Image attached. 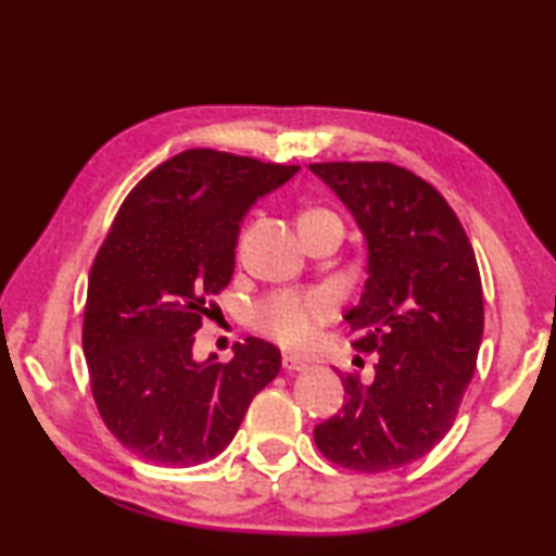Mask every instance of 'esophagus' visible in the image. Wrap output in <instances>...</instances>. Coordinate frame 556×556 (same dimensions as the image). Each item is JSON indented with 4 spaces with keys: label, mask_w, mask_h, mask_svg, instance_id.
Instances as JSON below:
<instances>
[{
    "label": "esophagus",
    "mask_w": 556,
    "mask_h": 556,
    "mask_svg": "<svg viewBox=\"0 0 556 556\" xmlns=\"http://www.w3.org/2000/svg\"><path fill=\"white\" fill-rule=\"evenodd\" d=\"M281 368H285V372H304V370H306V365H304V363H299V361H294V357L285 355V357H281Z\"/></svg>",
    "instance_id": "esophagus-1"
}]
</instances>
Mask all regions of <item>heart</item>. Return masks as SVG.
Instances as JSON below:
<instances>
[{"mask_svg": "<svg viewBox=\"0 0 556 556\" xmlns=\"http://www.w3.org/2000/svg\"><path fill=\"white\" fill-rule=\"evenodd\" d=\"M321 220H338L333 213L314 208L301 215V225H312ZM331 306L328 301L318 294L312 296H296V294H279L267 299L265 304L257 306L255 324L267 336L275 338L277 343L291 351H301V348L312 345L316 338L318 326H321Z\"/></svg>", "mask_w": 556, "mask_h": 556, "instance_id": "heart-1", "label": "heart"}]
</instances>
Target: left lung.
<instances>
[{"label": "left lung", "mask_w": 556, "mask_h": 556, "mask_svg": "<svg viewBox=\"0 0 556 556\" xmlns=\"http://www.w3.org/2000/svg\"><path fill=\"white\" fill-rule=\"evenodd\" d=\"M365 240V287L345 314L375 378L345 375L343 407L314 429L333 464L382 473L429 454L454 425L483 338L473 248L434 186L394 164H312Z\"/></svg>", "instance_id": "1"}]
</instances>
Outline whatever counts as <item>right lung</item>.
Masks as SVG:
<instances>
[{"instance_id": "obj_1", "label": "right lung", "mask_w": 556, "mask_h": 556, "mask_svg": "<svg viewBox=\"0 0 556 556\" xmlns=\"http://www.w3.org/2000/svg\"><path fill=\"white\" fill-rule=\"evenodd\" d=\"M299 166L188 149L156 166L122 203L88 281L83 351L100 417L122 446L159 466L220 454L281 353L262 338L232 361H195V331L230 285L244 215Z\"/></svg>"}]
</instances>
